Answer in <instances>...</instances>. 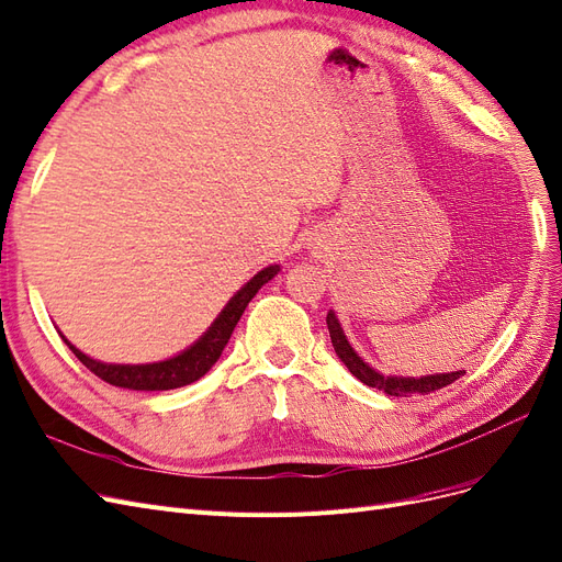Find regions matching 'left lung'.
Listing matches in <instances>:
<instances>
[{
    "label": "left lung",
    "mask_w": 562,
    "mask_h": 562,
    "mask_svg": "<svg viewBox=\"0 0 562 562\" xmlns=\"http://www.w3.org/2000/svg\"><path fill=\"white\" fill-rule=\"evenodd\" d=\"M327 323V330H330V339L335 346V353L341 358V362L348 367V372H351L356 379H360L364 385H370V389H379L389 395L395 397H409L412 393H435L439 389H447L449 383L458 381L460 376H465V370H458L451 374H430V376H420V379H404V376H383L379 372H374L370 364L362 362L360 356L353 351L351 344L346 341L344 333H341V325L337 321V316L330 312L325 318Z\"/></svg>",
    "instance_id": "obj_1"
}]
</instances>
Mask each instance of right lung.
<instances>
[{"mask_svg":"<svg viewBox=\"0 0 562 562\" xmlns=\"http://www.w3.org/2000/svg\"><path fill=\"white\" fill-rule=\"evenodd\" d=\"M279 274V265L265 267L262 272H258L254 279H250L239 293L227 302V306L221 312V316L214 321V325L192 344L188 351L173 356L169 360L162 362H153V364H106V362H97L92 358H88L86 353H81L79 348L71 346L67 339V346L71 348V353L79 358L88 370L100 376L102 381L119 385V389H132V391H171V389H181V385H188L192 381H198L200 376H204L211 364H214L225 344L232 337V330L239 323L244 308L248 306V302L256 297L258 290L272 281Z\"/></svg>","mask_w":562,"mask_h":562,"instance_id":"1","label":"right lung"}]
</instances>
